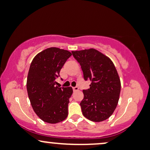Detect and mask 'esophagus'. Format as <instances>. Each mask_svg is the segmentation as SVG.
I'll list each match as a JSON object with an SVG mask.
<instances>
[{
	"mask_svg": "<svg viewBox=\"0 0 150 150\" xmlns=\"http://www.w3.org/2000/svg\"><path fill=\"white\" fill-rule=\"evenodd\" d=\"M73 90H74V92H76V91H78V90H79V87H73Z\"/></svg>",
	"mask_w": 150,
	"mask_h": 150,
	"instance_id": "1",
	"label": "esophagus"
}]
</instances>
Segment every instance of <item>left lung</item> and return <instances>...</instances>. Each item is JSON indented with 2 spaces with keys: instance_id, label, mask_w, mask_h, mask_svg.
<instances>
[{
  "instance_id": "left-lung-1",
  "label": "left lung",
  "mask_w": 150,
  "mask_h": 150,
  "mask_svg": "<svg viewBox=\"0 0 150 150\" xmlns=\"http://www.w3.org/2000/svg\"><path fill=\"white\" fill-rule=\"evenodd\" d=\"M71 53L81 66L84 79L92 81L90 87L83 91L80 105L83 116L94 122L108 119L117 106L121 87L113 62L94 48Z\"/></svg>"
}]
</instances>
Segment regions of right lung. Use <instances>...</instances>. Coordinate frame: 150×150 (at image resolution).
Here are the masks:
<instances>
[{"label":"right lung","instance_id":"1","mask_svg":"<svg viewBox=\"0 0 150 150\" xmlns=\"http://www.w3.org/2000/svg\"><path fill=\"white\" fill-rule=\"evenodd\" d=\"M71 56L67 50L50 47L37 54L31 63L27 79L28 96L35 113L48 123H57L67 117L73 89L58 87L56 79Z\"/></svg>","mask_w":150,"mask_h":150}]
</instances>
